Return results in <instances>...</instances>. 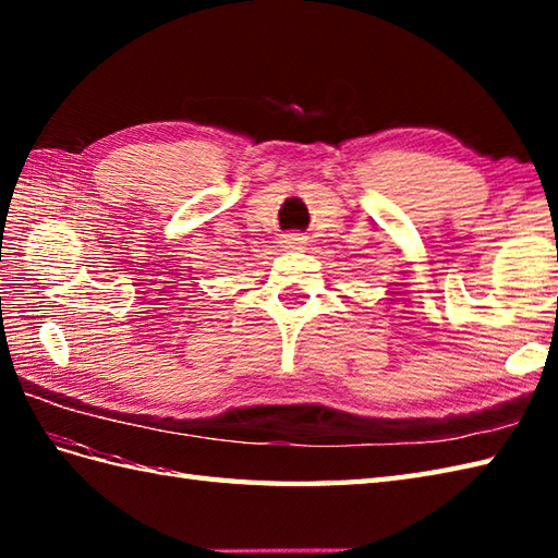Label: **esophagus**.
Segmentation results:
<instances>
[{
	"instance_id": "34e87169",
	"label": "esophagus",
	"mask_w": 558,
	"mask_h": 558,
	"mask_svg": "<svg viewBox=\"0 0 558 558\" xmlns=\"http://www.w3.org/2000/svg\"><path fill=\"white\" fill-rule=\"evenodd\" d=\"M306 242V236L300 234V232H288L280 236V244L286 248H302V244Z\"/></svg>"
}]
</instances>
